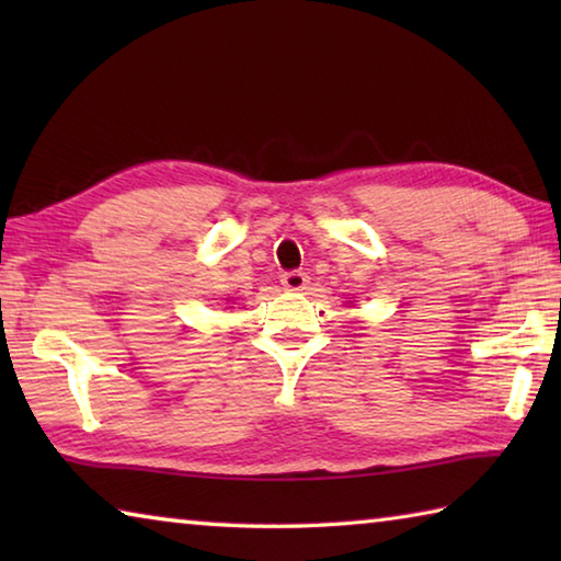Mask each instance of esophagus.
<instances>
[{
  "label": "esophagus",
  "mask_w": 561,
  "mask_h": 561,
  "mask_svg": "<svg viewBox=\"0 0 561 561\" xmlns=\"http://www.w3.org/2000/svg\"><path fill=\"white\" fill-rule=\"evenodd\" d=\"M279 279H282V284H284V289H289V291H301V289H307V284H309V274H307V272H301V270H291V272H284Z\"/></svg>",
  "instance_id": "esophagus-1"
}]
</instances>
